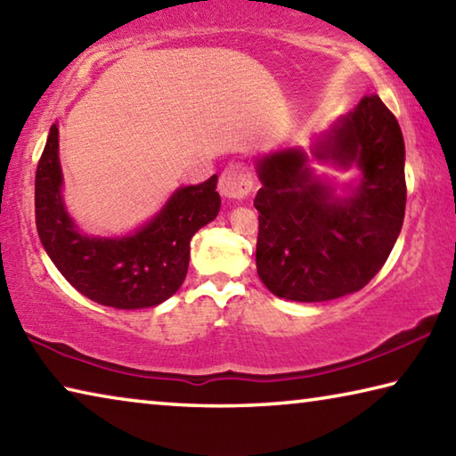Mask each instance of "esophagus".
I'll return each mask as SVG.
<instances>
[{"mask_svg": "<svg viewBox=\"0 0 456 456\" xmlns=\"http://www.w3.org/2000/svg\"><path fill=\"white\" fill-rule=\"evenodd\" d=\"M218 190L224 198L242 200L254 190V175L244 164L234 162L222 172Z\"/></svg>", "mask_w": 456, "mask_h": 456, "instance_id": "esophagus-1", "label": "esophagus"}]
</instances>
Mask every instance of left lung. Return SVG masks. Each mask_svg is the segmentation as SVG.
Masks as SVG:
<instances>
[{
	"instance_id": "left-lung-1",
	"label": "left lung",
	"mask_w": 456,
	"mask_h": 456,
	"mask_svg": "<svg viewBox=\"0 0 456 456\" xmlns=\"http://www.w3.org/2000/svg\"><path fill=\"white\" fill-rule=\"evenodd\" d=\"M310 151L340 170L356 166L361 180L338 196L302 148L256 162L258 276L294 302L334 300L369 284L401 234L406 206L403 132L377 94L340 116Z\"/></svg>"
}]
</instances>
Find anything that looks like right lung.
<instances>
[{
    "label": "right lung",
    "instance_id": "1",
    "mask_svg": "<svg viewBox=\"0 0 456 456\" xmlns=\"http://www.w3.org/2000/svg\"><path fill=\"white\" fill-rule=\"evenodd\" d=\"M58 124L50 127L36 172V226L63 278L94 302L119 310L162 305L188 273L190 240L220 212L218 175L182 186L162 210L126 236H90L63 204Z\"/></svg>",
    "mask_w": 456,
    "mask_h": 456
}]
</instances>
